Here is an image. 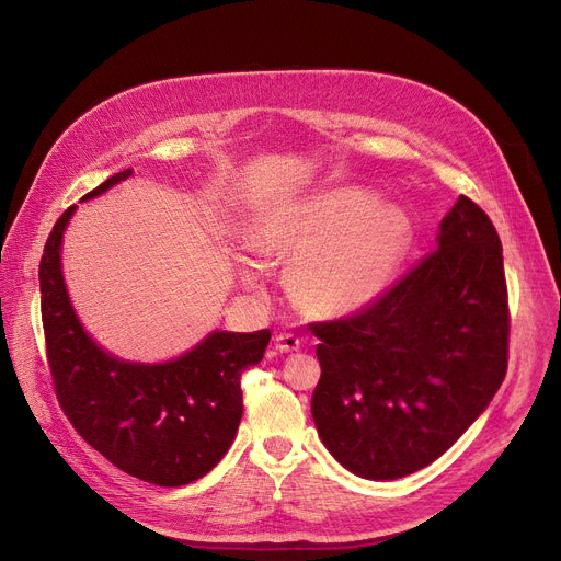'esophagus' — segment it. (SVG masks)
<instances>
[{
  "label": "esophagus",
  "mask_w": 561,
  "mask_h": 561,
  "mask_svg": "<svg viewBox=\"0 0 561 561\" xmlns=\"http://www.w3.org/2000/svg\"><path fill=\"white\" fill-rule=\"evenodd\" d=\"M302 347V341L296 336V334H288V332H282L275 336V350L277 352H296Z\"/></svg>",
  "instance_id": "1"
}]
</instances>
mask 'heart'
Wrapping results in <instances>:
<instances>
[{
  "mask_svg": "<svg viewBox=\"0 0 561 561\" xmlns=\"http://www.w3.org/2000/svg\"><path fill=\"white\" fill-rule=\"evenodd\" d=\"M414 225L391 204L362 188H336L271 216L256 248L296 256L290 290L320 316H339L377 300L404 263Z\"/></svg>",
  "mask_w": 561,
  "mask_h": 561,
  "instance_id": "1",
  "label": "heart"
}]
</instances>
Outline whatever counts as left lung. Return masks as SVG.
<instances>
[{"label": "left lung", "mask_w": 561, "mask_h": 561, "mask_svg": "<svg viewBox=\"0 0 561 561\" xmlns=\"http://www.w3.org/2000/svg\"><path fill=\"white\" fill-rule=\"evenodd\" d=\"M320 379L311 414L350 473L398 480L473 425L507 373L503 245L461 195L425 254L362 311L311 322Z\"/></svg>", "instance_id": "left-lung-1"}]
</instances>
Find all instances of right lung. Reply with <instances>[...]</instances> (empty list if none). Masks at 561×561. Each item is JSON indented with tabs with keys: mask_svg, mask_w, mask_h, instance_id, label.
Segmentation results:
<instances>
[{
	"mask_svg": "<svg viewBox=\"0 0 561 561\" xmlns=\"http://www.w3.org/2000/svg\"><path fill=\"white\" fill-rule=\"evenodd\" d=\"M123 170L83 199L127 180ZM56 220L41 259V313L54 391L72 427L131 478L184 486L225 457L243 416L241 375L263 359L271 330L214 332L180 359L131 364L111 357L81 328L61 273L64 231Z\"/></svg>",
	"mask_w": 561,
	"mask_h": 561,
	"instance_id": "1",
	"label": "right lung"
}]
</instances>
